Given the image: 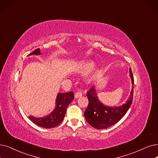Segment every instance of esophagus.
<instances>
[{
	"label": "esophagus",
	"mask_w": 158,
	"mask_h": 158,
	"mask_svg": "<svg viewBox=\"0 0 158 158\" xmlns=\"http://www.w3.org/2000/svg\"><path fill=\"white\" fill-rule=\"evenodd\" d=\"M81 95H82V93H81V91H77V93H75V98H79L80 97Z\"/></svg>",
	"instance_id": "esophagus-1"
}]
</instances>
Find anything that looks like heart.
Here are the masks:
<instances>
[{"label": "heart", "instance_id": "b5f03b06", "mask_svg": "<svg viewBox=\"0 0 158 158\" xmlns=\"http://www.w3.org/2000/svg\"><path fill=\"white\" fill-rule=\"evenodd\" d=\"M93 63L91 61H83L79 64L77 67H76V71L80 73H84L90 71L87 74V80H90L93 78L94 73H95L96 69L93 67Z\"/></svg>", "mask_w": 158, "mask_h": 158}]
</instances>
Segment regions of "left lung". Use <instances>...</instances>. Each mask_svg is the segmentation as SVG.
Here are the masks:
<instances>
[{
  "label": "left lung",
  "mask_w": 158,
  "mask_h": 158,
  "mask_svg": "<svg viewBox=\"0 0 158 158\" xmlns=\"http://www.w3.org/2000/svg\"><path fill=\"white\" fill-rule=\"evenodd\" d=\"M130 75L132 84H134V78L131 68L130 69ZM87 93L89 104L84 113L85 118L92 127L101 130L114 125L127 113L133 100L134 86L132 87L130 95L127 102L123 106L115 107V108L107 107L100 102L94 87H92Z\"/></svg>",
  "instance_id": "1"
}]
</instances>
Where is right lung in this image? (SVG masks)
<instances>
[{
    "instance_id": "1",
    "label": "right lung",
    "mask_w": 158,
    "mask_h": 158,
    "mask_svg": "<svg viewBox=\"0 0 158 158\" xmlns=\"http://www.w3.org/2000/svg\"><path fill=\"white\" fill-rule=\"evenodd\" d=\"M41 53L40 48L35 49L29 55H38ZM74 99V93L70 91L65 93H58L56 98V106L53 112L45 117L35 118L28 116L29 119L38 127L45 128H52L58 126L63 121L69 104Z\"/></svg>"
}]
</instances>
